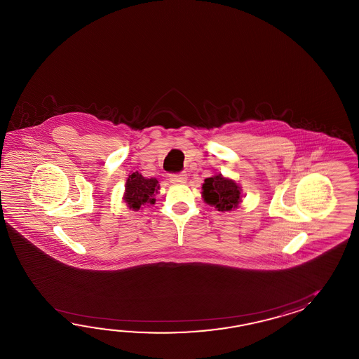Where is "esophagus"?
Here are the masks:
<instances>
[{"label": "esophagus", "instance_id": "34e87169", "mask_svg": "<svg viewBox=\"0 0 359 359\" xmlns=\"http://www.w3.org/2000/svg\"><path fill=\"white\" fill-rule=\"evenodd\" d=\"M169 181H170V183H175V184H182V183H186V181H187V176L183 175V173H181V175H172L170 178H169Z\"/></svg>", "mask_w": 359, "mask_h": 359}]
</instances>
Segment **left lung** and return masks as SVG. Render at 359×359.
Here are the masks:
<instances>
[{"mask_svg": "<svg viewBox=\"0 0 359 359\" xmlns=\"http://www.w3.org/2000/svg\"><path fill=\"white\" fill-rule=\"evenodd\" d=\"M201 196L206 204L223 213L237 209L243 201V190L236 181L222 175H214L204 180Z\"/></svg>", "mask_w": 359, "mask_h": 359, "instance_id": "left-lung-1", "label": "left lung"}]
</instances>
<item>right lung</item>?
Returning a JSON list of instances; mask_svg holds the SVG:
<instances>
[{
	"label": "right lung",
	"instance_id": "obj_1",
	"mask_svg": "<svg viewBox=\"0 0 359 359\" xmlns=\"http://www.w3.org/2000/svg\"><path fill=\"white\" fill-rule=\"evenodd\" d=\"M123 203L132 210H140L142 206L155 204V194L161 189L156 178H146L138 172H133L127 178Z\"/></svg>",
	"mask_w": 359,
	"mask_h": 359
}]
</instances>
